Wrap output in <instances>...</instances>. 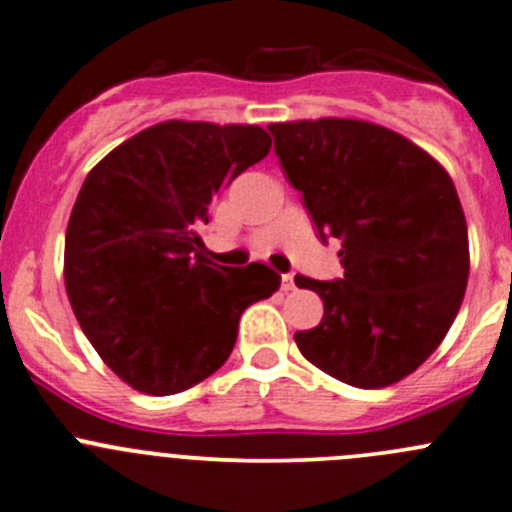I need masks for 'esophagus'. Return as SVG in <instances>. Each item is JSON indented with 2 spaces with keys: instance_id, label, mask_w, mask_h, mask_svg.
I'll list each match as a JSON object with an SVG mask.
<instances>
[{
  "instance_id": "obj_1",
  "label": "esophagus",
  "mask_w": 512,
  "mask_h": 512,
  "mask_svg": "<svg viewBox=\"0 0 512 512\" xmlns=\"http://www.w3.org/2000/svg\"><path fill=\"white\" fill-rule=\"evenodd\" d=\"M280 288H283L285 293H288V290H295V276H293V273H283V276H280Z\"/></svg>"
}]
</instances>
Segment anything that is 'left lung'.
<instances>
[{
    "label": "left lung",
    "instance_id": "1",
    "mask_svg": "<svg viewBox=\"0 0 512 512\" xmlns=\"http://www.w3.org/2000/svg\"><path fill=\"white\" fill-rule=\"evenodd\" d=\"M322 241L342 239L344 278L295 276L324 302L300 354L356 388L410 376L442 344L469 280V232L449 173L420 146L361 119L268 126Z\"/></svg>",
    "mask_w": 512,
    "mask_h": 512
}]
</instances>
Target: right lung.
I'll return each instance as SVG.
<instances>
[{"label":"right lung","instance_id":"1","mask_svg":"<svg viewBox=\"0 0 512 512\" xmlns=\"http://www.w3.org/2000/svg\"><path fill=\"white\" fill-rule=\"evenodd\" d=\"M268 151L261 126L170 119L87 173L65 234V290L85 337L134 390L205 381L232 354L241 312L280 288L263 263L210 261L197 234L219 190Z\"/></svg>","mask_w":512,"mask_h":512}]
</instances>
